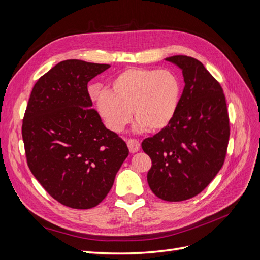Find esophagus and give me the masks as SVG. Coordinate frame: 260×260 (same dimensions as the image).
<instances>
[{"label": "esophagus", "mask_w": 260, "mask_h": 260, "mask_svg": "<svg viewBox=\"0 0 260 260\" xmlns=\"http://www.w3.org/2000/svg\"><path fill=\"white\" fill-rule=\"evenodd\" d=\"M127 145L131 153H137L140 149V142L136 139H130L127 141Z\"/></svg>", "instance_id": "1"}]
</instances>
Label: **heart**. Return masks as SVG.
Masks as SVG:
<instances>
[{
    "mask_svg": "<svg viewBox=\"0 0 260 260\" xmlns=\"http://www.w3.org/2000/svg\"><path fill=\"white\" fill-rule=\"evenodd\" d=\"M95 99L96 111L106 127L120 132L131 120L139 130L157 132L174 119L181 98V81L168 69L129 68L111 81Z\"/></svg>",
    "mask_w": 260,
    "mask_h": 260,
    "instance_id": "b5f03b06",
    "label": "heart"
}]
</instances>
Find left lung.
<instances>
[{
	"label": "left lung",
	"mask_w": 260,
	"mask_h": 260,
	"mask_svg": "<svg viewBox=\"0 0 260 260\" xmlns=\"http://www.w3.org/2000/svg\"><path fill=\"white\" fill-rule=\"evenodd\" d=\"M182 70L184 89L174 119L142 142L151 157L147 183L164 201L200 194L221 169L230 137L223 90L202 62L185 55L165 58Z\"/></svg>",
	"instance_id": "1"
}]
</instances>
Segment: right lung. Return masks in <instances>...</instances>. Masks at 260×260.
Listing matches in <instances>:
<instances>
[{
  "label": "right lung",
  "instance_id": "obj_1",
  "mask_svg": "<svg viewBox=\"0 0 260 260\" xmlns=\"http://www.w3.org/2000/svg\"><path fill=\"white\" fill-rule=\"evenodd\" d=\"M111 67L58 62L35 84L22 121L30 171L53 199L76 209L95 207L129 155L92 107L88 82Z\"/></svg>",
  "mask_w": 260,
  "mask_h": 260
}]
</instances>
